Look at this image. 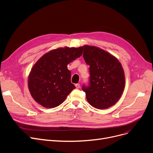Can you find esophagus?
<instances>
[{
	"label": "esophagus",
	"mask_w": 153,
	"mask_h": 153,
	"mask_svg": "<svg viewBox=\"0 0 153 153\" xmlns=\"http://www.w3.org/2000/svg\"><path fill=\"white\" fill-rule=\"evenodd\" d=\"M75 86H76L77 89H79V88H80V84H76Z\"/></svg>",
	"instance_id": "1"
}]
</instances>
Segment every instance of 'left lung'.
<instances>
[{
  "label": "left lung",
  "instance_id": "obj_1",
  "mask_svg": "<svg viewBox=\"0 0 153 153\" xmlns=\"http://www.w3.org/2000/svg\"><path fill=\"white\" fill-rule=\"evenodd\" d=\"M83 58L89 65V85H83L87 102L98 109L109 108L121 97L125 84V72L114 56L94 46L84 45Z\"/></svg>",
  "mask_w": 153,
  "mask_h": 153
}]
</instances>
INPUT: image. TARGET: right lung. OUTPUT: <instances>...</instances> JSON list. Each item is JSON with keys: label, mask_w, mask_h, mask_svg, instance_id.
<instances>
[{"label": "right lung", "mask_w": 153, "mask_h": 153, "mask_svg": "<svg viewBox=\"0 0 153 153\" xmlns=\"http://www.w3.org/2000/svg\"><path fill=\"white\" fill-rule=\"evenodd\" d=\"M82 46L53 50L40 58L31 68L28 87L33 99L45 108H54L64 101L76 87L71 82L68 64L79 58Z\"/></svg>", "instance_id": "1"}]
</instances>
